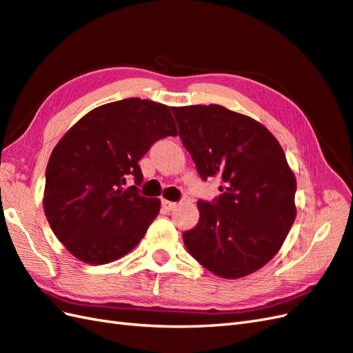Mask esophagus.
<instances>
[{
	"instance_id": "esophagus-1",
	"label": "esophagus",
	"mask_w": 353,
	"mask_h": 353,
	"mask_svg": "<svg viewBox=\"0 0 353 353\" xmlns=\"http://www.w3.org/2000/svg\"><path fill=\"white\" fill-rule=\"evenodd\" d=\"M178 206V203H175V201H169V200H162V208L165 209V210H168V212H170V210H174L175 208Z\"/></svg>"
}]
</instances>
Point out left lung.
I'll use <instances>...</instances> for the list:
<instances>
[{"label":"left lung","mask_w":353,"mask_h":353,"mask_svg":"<svg viewBox=\"0 0 353 353\" xmlns=\"http://www.w3.org/2000/svg\"><path fill=\"white\" fill-rule=\"evenodd\" d=\"M179 138L203 181L222 193L199 200V223L183 234L193 258L222 279L258 271L280 250L294 218L296 178L275 137L222 105L172 108Z\"/></svg>","instance_id":"1"}]
</instances>
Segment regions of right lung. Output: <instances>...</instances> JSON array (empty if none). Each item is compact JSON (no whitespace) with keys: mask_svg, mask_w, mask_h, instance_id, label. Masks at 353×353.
<instances>
[{"mask_svg":"<svg viewBox=\"0 0 353 353\" xmlns=\"http://www.w3.org/2000/svg\"><path fill=\"white\" fill-rule=\"evenodd\" d=\"M169 135L176 126L168 105L125 99L85 114L59 141L46 170L44 210L74 258L108 263L140 243L160 200L138 194L144 179L138 162ZM128 177L136 185L123 189Z\"/></svg>","mask_w":353,"mask_h":353,"instance_id":"1","label":"right lung"}]
</instances>
